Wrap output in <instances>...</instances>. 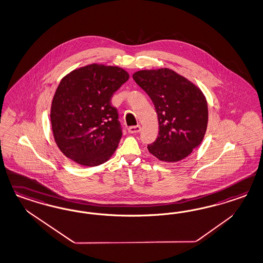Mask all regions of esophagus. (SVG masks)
I'll use <instances>...</instances> for the list:
<instances>
[{
    "label": "esophagus",
    "instance_id": "1",
    "mask_svg": "<svg viewBox=\"0 0 263 263\" xmlns=\"http://www.w3.org/2000/svg\"><path fill=\"white\" fill-rule=\"evenodd\" d=\"M141 130V127L140 126H133V127H129L127 128V132L129 133V134H137V133H139Z\"/></svg>",
    "mask_w": 263,
    "mask_h": 263
}]
</instances>
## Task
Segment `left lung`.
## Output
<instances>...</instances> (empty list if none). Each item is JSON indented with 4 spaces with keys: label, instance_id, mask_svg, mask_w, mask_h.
I'll list each match as a JSON object with an SVG mask.
<instances>
[{
    "label": "left lung",
    "instance_id": "obj_1",
    "mask_svg": "<svg viewBox=\"0 0 263 263\" xmlns=\"http://www.w3.org/2000/svg\"><path fill=\"white\" fill-rule=\"evenodd\" d=\"M133 78L158 114L159 136L148 151L165 162L186 159L202 142L207 129L208 105L202 91L167 68L141 69Z\"/></svg>",
    "mask_w": 263,
    "mask_h": 263
}]
</instances>
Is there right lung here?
Returning <instances> with one entry per match:
<instances>
[{"label": "right lung", "instance_id": "right-lung-1", "mask_svg": "<svg viewBox=\"0 0 263 263\" xmlns=\"http://www.w3.org/2000/svg\"><path fill=\"white\" fill-rule=\"evenodd\" d=\"M128 78L124 68L96 63L62 78L51 102V127L67 158L83 166L110 159L122 136L111 98Z\"/></svg>", "mask_w": 263, "mask_h": 263}]
</instances>
